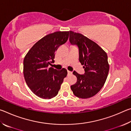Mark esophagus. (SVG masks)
I'll use <instances>...</instances> for the list:
<instances>
[{
  "label": "esophagus",
  "instance_id": "34e87169",
  "mask_svg": "<svg viewBox=\"0 0 131 131\" xmlns=\"http://www.w3.org/2000/svg\"><path fill=\"white\" fill-rule=\"evenodd\" d=\"M72 74V72H70V71H68V76H69V75H71Z\"/></svg>",
  "mask_w": 131,
  "mask_h": 131
}]
</instances>
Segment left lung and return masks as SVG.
<instances>
[{
	"mask_svg": "<svg viewBox=\"0 0 131 131\" xmlns=\"http://www.w3.org/2000/svg\"><path fill=\"white\" fill-rule=\"evenodd\" d=\"M69 41L79 48V61L84 65V73L74 71L77 82L71 85L74 95L89 98L96 95L105 84L109 70L107 54L97 44L80 34L69 31Z\"/></svg>",
	"mask_w": 131,
	"mask_h": 131,
	"instance_id": "1",
	"label": "left lung"
}]
</instances>
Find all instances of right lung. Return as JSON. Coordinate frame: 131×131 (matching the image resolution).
Instances as JSON below:
<instances>
[{
	"label": "right lung",
	"mask_w": 131,
	"mask_h": 131,
	"mask_svg": "<svg viewBox=\"0 0 131 131\" xmlns=\"http://www.w3.org/2000/svg\"><path fill=\"white\" fill-rule=\"evenodd\" d=\"M69 32H56L47 35L35 43L24 60V75L30 90L41 98L56 96L68 74L63 68L58 70L48 66L54 62L59 46L67 41Z\"/></svg>",
	"instance_id": "add662e5"
}]
</instances>
